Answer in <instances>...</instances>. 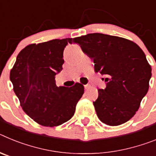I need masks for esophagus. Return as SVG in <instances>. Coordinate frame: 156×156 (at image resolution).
<instances>
[{
    "label": "esophagus",
    "mask_w": 156,
    "mask_h": 156,
    "mask_svg": "<svg viewBox=\"0 0 156 156\" xmlns=\"http://www.w3.org/2000/svg\"><path fill=\"white\" fill-rule=\"evenodd\" d=\"M89 87H90V85L89 84H86V85H84V88H85V90H88V89H89Z\"/></svg>",
    "instance_id": "obj_1"
}]
</instances>
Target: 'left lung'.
<instances>
[{"instance_id":"8db88e82","label":"left lung","mask_w":156,"mask_h":156,"mask_svg":"<svg viewBox=\"0 0 156 156\" xmlns=\"http://www.w3.org/2000/svg\"><path fill=\"white\" fill-rule=\"evenodd\" d=\"M94 60V71L105 76L106 87L94 101L101 121L109 126L127 122L148 90L151 68L140 47L122 37L89 34L68 38Z\"/></svg>"}]
</instances>
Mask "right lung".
I'll return each mask as SVG.
<instances>
[{
	"instance_id": "right-lung-1",
	"label": "right lung",
	"mask_w": 156,
	"mask_h": 156,
	"mask_svg": "<svg viewBox=\"0 0 156 156\" xmlns=\"http://www.w3.org/2000/svg\"><path fill=\"white\" fill-rule=\"evenodd\" d=\"M67 44L68 38L28 45L19 52L11 70L10 80L22 108L42 126H57L69 120L84 92L79 83L71 87L56 85Z\"/></svg>"
}]
</instances>
